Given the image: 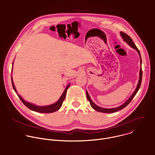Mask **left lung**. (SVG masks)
<instances>
[{
	"mask_svg": "<svg viewBox=\"0 0 155 155\" xmlns=\"http://www.w3.org/2000/svg\"><path fill=\"white\" fill-rule=\"evenodd\" d=\"M120 35L122 36V37L123 38L124 40L127 42L131 47H133V48L136 49L137 50V51L138 52L139 56H140V64H142V60H141V57H140V51L139 50V49L137 48V47H136V45H135V44L133 42V39L131 38L130 36H129L127 34H126L124 32H122L121 31L120 32ZM139 74H140V76H139V82H138V84H137V86L136 87V90L134 91V92H133V94L131 95V96L128 98V100L125 102L124 104L123 105H122L121 106L117 107V108H111V109H108V108H101V107H98L97 105H96L92 101V100L90 98V96L88 94V92L86 91V96H87V98L88 100V101H89L90 103V105L92 107V108L93 109H94L95 111H97L98 112H102V113H115V112H117V111H119V110H121L122 109L125 108L131 102V101L133 100V98L134 97V96L136 95V94H137V91H139L140 87V85H141V82H142V68H140V72H139Z\"/></svg>",
	"mask_w": 155,
	"mask_h": 155,
	"instance_id": "obj_1",
	"label": "left lung"
}]
</instances>
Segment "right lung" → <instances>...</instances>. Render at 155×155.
Masks as SVG:
<instances>
[{
	"label": "right lung",
	"instance_id": "1",
	"mask_svg": "<svg viewBox=\"0 0 155 155\" xmlns=\"http://www.w3.org/2000/svg\"><path fill=\"white\" fill-rule=\"evenodd\" d=\"M12 86H13V87L15 90V91L16 92V93H17V95H18L19 98H20V100L22 101V102L24 104V105L27 107L28 108H29L30 110H31L34 111H36V112H38V113H53V112H55L57 110H58L62 106V104H63V102L64 101V100L66 98V92H67V89H68L69 86V84H68L67 86V87H66V89H64L62 95L61 96V97L60 98V99L58 100V101L57 102H56L55 104H52L51 105H48V106H45V107H38V106H36L32 104H30V103H28V102H27L25 101L18 94V92L16 91V88L15 87V85H14V83H13V79H12Z\"/></svg>",
	"mask_w": 155,
	"mask_h": 155
}]
</instances>
